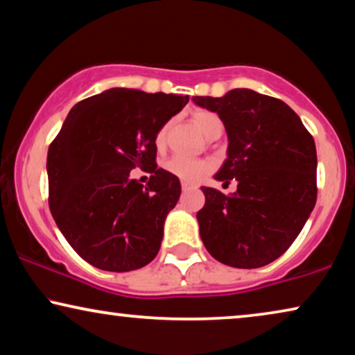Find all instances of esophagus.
I'll return each instance as SVG.
<instances>
[{"mask_svg":"<svg viewBox=\"0 0 355 355\" xmlns=\"http://www.w3.org/2000/svg\"><path fill=\"white\" fill-rule=\"evenodd\" d=\"M182 188H183V191H187V190H191V188H195V185H191V183H188V182H182Z\"/></svg>","mask_w":355,"mask_h":355,"instance_id":"esophagus-1","label":"esophagus"}]
</instances>
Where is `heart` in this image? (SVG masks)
<instances>
[{"instance_id":"b5f03b06","label":"heart","mask_w":355,"mask_h":355,"mask_svg":"<svg viewBox=\"0 0 355 355\" xmlns=\"http://www.w3.org/2000/svg\"><path fill=\"white\" fill-rule=\"evenodd\" d=\"M191 120L195 126L206 136L207 139H217L224 131V123H222L220 116L214 112L209 110H195L191 113ZM170 133V123L160 126L157 133L154 136V143L157 149H164L167 146ZM165 170L168 173L175 175L183 182H198L209 170V164L202 159H187L180 157V155H173L167 162L164 164Z\"/></svg>"}]
</instances>
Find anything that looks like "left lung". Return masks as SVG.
Segmentation results:
<instances>
[{"label":"left lung","instance_id":"left-lung-1","mask_svg":"<svg viewBox=\"0 0 355 355\" xmlns=\"http://www.w3.org/2000/svg\"><path fill=\"white\" fill-rule=\"evenodd\" d=\"M224 123L229 148L216 180L237 182L224 195L202 187L200 235L217 261L261 268L294 243L316 202V148L299 115L279 98L252 89L193 97Z\"/></svg>","mask_w":355,"mask_h":355}]
</instances>
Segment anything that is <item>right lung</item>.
I'll return each mask as SVG.
<instances>
[{
	"instance_id": "obj_1",
	"label": "right lung",
	"mask_w": 355,
	"mask_h": 355,
	"mask_svg": "<svg viewBox=\"0 0 355 355\" xmlns=\"http://www.w3.org/2000/svg\"><path fill=\"white\" fill-rule=\"evenodd\" d=\"M188 96L108 89L71 108L46 155L51 216L76 253L103 271L146 266L159 253L180 180L155 164L154 136ZM136 166L153 175L142 187Z\"/></svg>"
}]
</instances>
